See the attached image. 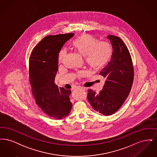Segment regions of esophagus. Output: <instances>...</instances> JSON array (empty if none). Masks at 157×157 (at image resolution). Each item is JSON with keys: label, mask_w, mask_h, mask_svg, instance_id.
I'll return each mask as SVG.
<instances>
[{"label": "esophagus", "mask_w": 157, "mask_h": 157, "mask_svg": "<svg viewBox=\"0 0 157 157\" xmlns=\"http://www.w3.org/2000/svg\"><path fill=\"white\" fill-rule=\"evenodd\" d=\"M74 90H85V88H82V87H76V88H75Z\"/></svg>", "instance_id": "1"}]
</instances>
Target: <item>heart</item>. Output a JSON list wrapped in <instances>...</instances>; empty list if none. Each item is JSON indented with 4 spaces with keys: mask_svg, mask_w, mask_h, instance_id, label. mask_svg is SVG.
Masks as SVG:
<instances>
[{
    "mask_svg": "<svg viewBox=\"0 0 157 157\" xmlns=\"http://www.w3.org/2000/svg\"><path fill=\"white\" fill-rule=\"evenodd\" d=\"M71 46L75 52L85 58L86 65L93 71H98L104 67L112 56V46L109 43L98 42L95 37L88 34L76 38L72 42ZM65 53L63 50L59 53V62L63 59ZM82 75V73L79 74V76Z\"/></svg>",
    "mask_w": 157,
    "mask_h": 157,
    "instance_id": "b5f03b06",
    "label": "heart"
}]
</instances>
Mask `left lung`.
<instances>
[{
	"instance_id": "1",
	"label": "left lung",
	"mask_w": 157,
	"mask_h": 157,
	"mask_svg": "<svg viewBox=\"0 0 157 157\" xmlns=\"http://www.w3.org/2000/svg\"><path fill=\"white\" fill-rule=\"evenodd\" d=\"M112 45L111 60L99 74L105 79L99 93L88 90V99L98 113L110 115L117 111L129 94L134 80V69L129 52L118 36H107Z\"/></svg>"
}]
</instances>
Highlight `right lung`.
<instances>
[{
  "mask_svg": "<svg viewBox=\"0 0 157 157\" xmlns=\"http://www.w3.org/2000/svg\"><path fill=\"white\" fill-rule=\"evenodd\" d=\"M74 33L50 35L37 44L29 58V81L36 104L46 114L57 120L67 117L72 104L71 90L59 88L55 83L60 49Z\"/></svg>",
  "mask_w": 157,
  "mask_h": 157,
  "instance_id": "right-lung-1",
  "label": "right lung"
}]
</instances>
